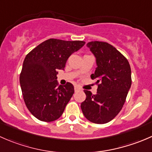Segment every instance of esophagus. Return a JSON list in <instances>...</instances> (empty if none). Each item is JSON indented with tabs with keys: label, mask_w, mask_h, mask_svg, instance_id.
Segmentation results:
<instances>
[{
	"label": "esophagus",
	"mask_w": 152,
	"mask_h": 152,
	"mask_svg": "<svg viewBox=\"0 0 152 152\" xmlns=\"http://www.w3.org/2000/svg\"><path fill=\"white\" fill-rule=\"evenodd\" d=\"M74 90H75V91H78V90H81V88L79 87H78V86H75L74 87Z\"/></svg>",
	"instance_id": "34e87169"
}]
</instances>
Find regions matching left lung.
<instances>
[{"instance_id": "8db88e82", "label": "left lung", "mask_w": 152, "mask_h": 152, "mask_svg": "<svg viewBox=\"0 0 152 152\" xmlns=\"http://www.w3.org/2000/svg\"><path fill=\"white\" fill-rule=\"evenodd\" d=\"M96 59L95 73L97 93L85 90L86 99L81 104L82 113L90 122L103 124L113 120L121 110L132 85L131 67L126 58L105 42L87 44Z\"/></svg>"}]
</instances>
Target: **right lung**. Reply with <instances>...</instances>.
I'll return each mask as SVG.
<instances>
[{
	"label": "right lung",
	"mask_w": 152,
	"mask_h": 152,
	"mask_svg": "<svg viewBox=\"0 0 152 152\" xmlns=\"http://www.w3.org/2000/svg\"><path fill=\"white\" fill-rule=\"evenodd\" d=\"M85 44L84 41L49 39L26 56L20 84L28 110L39 121L59 118L74 93L70 82L58 86V70H64L69 56Z\"/></svg>",
	"instance_id": "right-lung-1"
}]
</instances>
